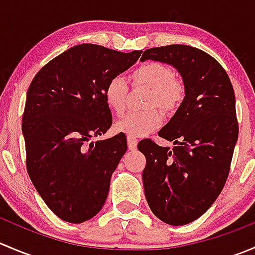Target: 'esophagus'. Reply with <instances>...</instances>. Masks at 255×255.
I'll use <instances>...</instances> for the list:
<instances>
[{
  "label": "esophagus",
  "instance_id": "obj_1",
  "mask_svg": "<svg viewBox=\"0 0 255 255\" xmlns=\"http://www.w3.org/2000/svg\"><path fill=\"white\" fill-rule=\"evenodd\" d=\"M127 143H128V149H129V150H135V149H137L138 140L135 139L134 137H130V135H128Z\"/></svg>",
  "mask_w": 255,
  "mask_h": 255
}]
</instances>
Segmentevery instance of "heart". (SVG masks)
Instances as JSON below:
<instances>
[{
    "instance_id": "obj_1",
    "label": "heart",
    "mask_w": 255,
    "mask_h": 255,
    "mask_svg": "<svg viewBox=\"0 0 255 255\" xmlns=\"http://www.w3.org/2000/svg\"><path fill=\"white\" fill-rule=\"evenodd\" d=\"M134 84L144 85L151 90L149 106H159L165 111H174L185 99V86L174 78L169 66L156 61H149L138 66L132 74ZM107 106L117 115L127 109L128 82L122 76H113L109 80L104 91ZM164 122L163 113L158 109L148 111L130 112L118 121L115 129L130 137H144L158 129Z\"/></svg>"
}]
</instances>
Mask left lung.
Masks as SVG:
<instances>
[{
  "label": "left lung",
  "mask_w": 255,
  "mask_h": 255,
  "mask_svg": "<svg viewBox=\"0 0 255 255\" xmlns=\"http://www.w3.org/2000/svg\"><path fill=\"white\" fill-rule=\"evenodd\" d=\"M140 60L174 66L181 75L185 99L159 137L176 146L143 139L145 199L163 222L182 226L212 206L230 174L238 139L236 97L225 69L210 54L190 45L146 49Z\"/></svg>",
  "instance_id": "8db88e82"
}]
</instances>
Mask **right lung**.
<instances>
[{"label": "right lung", "mask_w": 255, "mask_h": 255, "mask_svg": "<svg viewBox=\"0 0 255 255\" xmlns=\"http://www.w3.org/2000/svg\"><path fill=\"white\" fill-rule=\"evenodd\" d=\"M140 54L85 43L55 56L30 82L22 118L28 175L47 206L66 222L90 220L106 201L127 139L117 134L89 142L112 125L105 86Z\"/></svg>", "instance_id": "add662e5"}]
</instances>
